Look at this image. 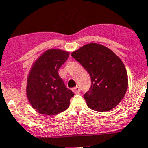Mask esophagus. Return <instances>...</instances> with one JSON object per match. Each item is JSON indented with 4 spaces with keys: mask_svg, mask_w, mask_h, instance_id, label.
I'll return each instance as SVG.
<instances>
[{
    "mask_svg": "<svg viewBox=\"0 0 148 148\" xmlns=\"http://www.w3.org/2000/svg\"><path fill=\"white\" fill-rule=\"evenodd\" d=\"M72 91L74 92V93H79L80 92V87H79V86H76L75 87H74V88L72 89Z\"/></svg>",
    "mask_w": 148,
    "mask_h": 148,
    "instance_id": "1",
    "label": "esophagus"
}]
</instances>
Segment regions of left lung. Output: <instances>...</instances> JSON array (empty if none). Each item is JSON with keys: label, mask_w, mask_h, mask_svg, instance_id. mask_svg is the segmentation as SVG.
Here are the masks:
<instances>
[{"label": "left lung", "mask_w": 148, "mask_h": 148, "mask_svg": "<svg viewBox=\"0 0 148 148\" xmlns=\"http://www.w3.org/2000/svg\"><path fill=\"white\" fill-rule=\"evenodd\" d=\"M89 73L91 86L84 95L90 108L108 111L115 108L124 97L128 77L124 64L104 45L90 43L71 53Z\"/></svg>", "instance_id": "8db88e82"}]
</instances>
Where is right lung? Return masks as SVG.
Masks as SVG:
<instances>
[{"mask_svg":"<svg viewBox=\"0 0 148 148\" xmlns=\"http://www.w3.org/2000/svg\"><path fill=\"white\" fill-rule=\"evenodd\" d=\"M69 53L50 49L34 63L27 77V95L38 113L56 115L66 110L74 92L67 88L58 75V70Z\"/></svg>","mask_w":148,"mask_h":148,"instance_id":"1","label":"right lung"}]
</instances>
